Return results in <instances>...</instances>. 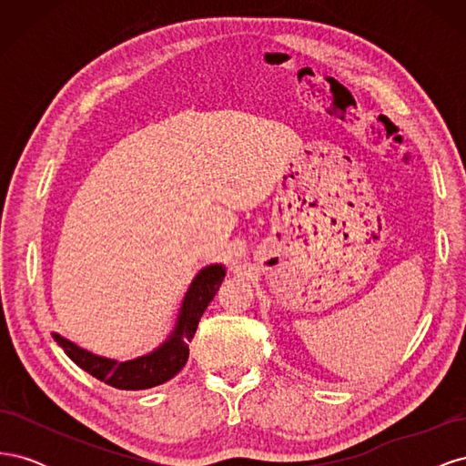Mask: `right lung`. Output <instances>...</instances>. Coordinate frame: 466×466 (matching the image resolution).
Listing matches in <instances>:
<instances>
[{
    "instance_id": "right-lung-1",
    "label": "right lung",
    "mask_w": 466,
    "mask_h": 466,
    "mask_svg": "<svg viewBox=\"0 0 466 466\" xmlns=\"http://www.w3.org/2000/svg\"><path fill=\"white\" fill-rule=\"evenodd\" d=\"M225 278L223 264H209L196 274L192 284L182 299L178 309L177 322L173 332L167 336V340L159 344L146 356H139L128 361H116L103 356H95L91 351L79 348L69 342L60 334H52L58 346L64 348L67 358L76 361L81 370H86L103 383L122 389V390H142L167 383L173 379L188 361V342L194 338L198 329L200 317L206 307L214 299Z\"/></svg>"
}]
</instances>
